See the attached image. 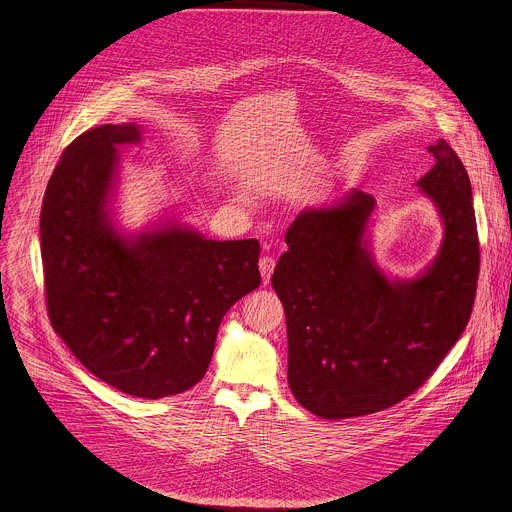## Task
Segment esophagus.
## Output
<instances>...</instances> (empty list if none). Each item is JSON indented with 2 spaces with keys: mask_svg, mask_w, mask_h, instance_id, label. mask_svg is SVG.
Masks as SVG:
<instances>
[{
  "mask_svg": "<svg viewBox=\"0 0 512 512\" xmlns=\"http://www.w3.org/2000/svg\"><path fill=\"white\" fill-rule=\"evenodd\" d=\"M260 274H262V280H264V284H268L270 282V278H272V272H274V268H276V262H274V258L272 256H264L262 260H260Z\"/></svg>",
  "mask_w": 512,
  "mask_h": 512,
  "instance_id": "34e87169",
  "label": "esophagus"
}]
</instances>
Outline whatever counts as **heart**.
I'll use <instances>...</instances> for the list:
<instances>
[{"mask_svg":"<svg viewBox=\"0 0 512 512\" xmlns=\"http://www.w3.org/2000/svg\"><path fill=\"white\" fill-rule=\"evenodd\" d=\"M238 199H244V197H242V195H238Z\"/></svg>","mask_w":512,"mask_h":512,"instance_id":"heart-1","label":"heart"}]
</instances>
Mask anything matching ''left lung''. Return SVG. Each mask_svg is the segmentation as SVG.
<instances>
[{"label":"left lung","mask_w":512,"mask_h":512,"mask_svg":"<svg viewBox=\"0 0 512 512\" xmlns=\"http://www.w3.org/2000/svg\"><path fill=\"white\" fill-rule=\"evenodd\" d=\"M416 181L441 222L434 260L416 276H388L376 262V201L351 189L339 203L303 209L272 286L288 327V382L295 400L325 420L390 408L418 390L469 321L479 240L469 175L445 140Z\"/></svg>","instance_id":"1"}]
</instances>
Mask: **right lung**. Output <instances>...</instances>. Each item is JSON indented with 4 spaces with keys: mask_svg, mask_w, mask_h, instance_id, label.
Listing matches in <instances>:
<instances>
[{
    "mask_svg": "<svg viewBox=\"0 0 512 512\" xmlns=\"http://www.w3.org/2000/svg\"><path fill=\"white\" fill-rule=\"evenodd\" d=\"M142 142L136 122L104 124L63 151L43 199L41 256L53 329L80 365L157 400L205 376L224 313L260 286V242L205 238L173 215L122 228V147Z\"/></svg>",
    "mask_w": 512,
    "mask_h": 512,
    "instance_id": "right-lung-1",
    "label": "right lung"
}]
</instances>
